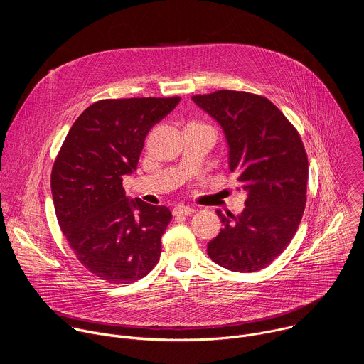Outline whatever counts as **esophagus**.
Here are the masks:
<instances>
[{
	"mask_svg": "<svg viewBox=\"0 0 364 364\" xmlns=\"http://www.w3.org/2000/svg\"><path fill=\"white\" fill-rule=\"evenodd\" d=\"M196 210H194V207H190V205H177V207H174V210H173V213H174V216H188V215H191V213H194Z\"/></svg>",
	"mask_w": 364,
	"mask_h": 364,
	"instance_id": "esophagus-1",
	"label": "esophagus"
}]
</instances>
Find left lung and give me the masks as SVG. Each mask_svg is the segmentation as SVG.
Returning <instances> with one entry per match:
<instances>
[{
    "instance_id": "left-lung-1",
    "label": "left lung",
    "mask_w": 364,
    "mask_h": 364,
    "mask_svg": "<svg viewBox=\"0 0 364 364\" xmlns=\"http://www.w3.org/2000/svg\"><path fill=\"white\" fill-rule=\"evenodd\" d=\"M191 99L222 127L229 170L246 193L240 215L218 210L223 228L207 253L233 272L261 271L292 240L305 209L308 159L299 134L264 96L218 90Z\"/></svg>"
}]
</instances>
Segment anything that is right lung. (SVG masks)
<instances>
[{
  "instance_id": "add662e5",
  "label": "right lung",
  "mask_w": 364,
  "mask_h": 364,
  "mask_svg": "<svg viewBox=\"0 0 364 364\" xmlns=\"http://www.w3.org/2000/svg\"><path fill=\"white\" fill-rule=\"evenodd\" d=\"M180 97L97 100L72 125L51 170V196L80 264L109 284H129L157 265L171 212L131 200L124 176L138 166L151 128Z\"/></svg>"
}]
</instances>
